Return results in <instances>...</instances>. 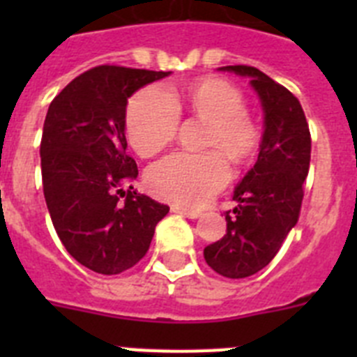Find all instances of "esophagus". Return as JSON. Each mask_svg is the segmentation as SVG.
I'll list each match as a JSON object with an SVG mask.
<instances>
[{
	"instance_id": "1",
	"label": "esophagus",
	"mask_w": 357,
	"mask_h": 357,
	"mask_svg": "<svg viewBox=\"0 0 357 357\" xmlns=\"http://www.w3.org/2000/svg\"><path fill=\"white\" fill-rule=\"evenodd\" d=\"M172 211L176 214H182V216H185V218H191V220H195V218L200 216V211L185 209V207H178V206H173Z\"/></svg>"
}]
</instances>
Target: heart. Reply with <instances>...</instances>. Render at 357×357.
<instances>
[{
  "label": "heart",
  "mask_w": 357,
  "mask_h": 357,
  "mask_svg": "<svg viewBox=\"0 0 357 357\" xmlns=\"http://www.w3.org/2000/svg\"><path fill=\"white\" fill-rule=\"evenodd\" d=\"M181 114L206 125L200 155L173 153L146 172L151 195L182 207H202L229 182V159L245 166L259 151L261 128L247 110L239 87L220 77H204L175 87H146L127 107L125 130L134 151L153 157L175 139Z\"/></svg>",
  "instance_id": "b5f03b06"
}]
</instances>
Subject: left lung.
Masks as SVG:
<instances>
[{
	"label": "left lung",
	"mask_w": 357,
	"mask_h": 357,
	"mask_svg": "<svg viewBox=\"0 0 357 357\" xmlns=\"http://www.w3.org/2000/svg\"><path fill=\"white\" fill-rule=\"evenodd\" d=\"M250 78L264 110V134L254 168L236 185L234 211H225L227 234L204 248L206 263L229 279L263 270L301 216L311 160V134L301 102L284 85L252 66H227Z\"/></svg>",
	"instance_id": "1"
}]
</instances>
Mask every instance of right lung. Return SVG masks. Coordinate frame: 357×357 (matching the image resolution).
Returning a JSON list of instances; mask_svg holds the SVG:
<instances>
[{"label": "right lung", "instance_id": "obj_1", "mask_svg": "<svg viewBox=\"0 0 357 357\" xmlns=\"http://www.w3.org/2000/svg\"><path fill=\"white\" fill-rule=\"evenodd\" d=\"M169 71L103 64L69 82L50 103L40 139L43 191L66 250L85 268L116 275L146 255L169 207L134 191L127 153L128 98Z\"/></svg>", "mask_w": 357, "mask_h": 357}]
</instances>
